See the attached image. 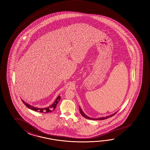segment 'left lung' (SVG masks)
I'll return each instance as SVG.
<instances>
[{
	"instance_id": "8db88e82",
	"label": "left lung",
	"mask_w": 150,
	"mask_h": 150,
	"mask_svg": "<svg viewBox=\"0 0 150 150\" xmlns=\"http://www.w3.org/2000/svg\"><path fill=\"white\" fill-rule=\"evenodd\" d=\"M79 110H80V114H81L82 116H83V117H85L86 118H87V119H89V120H106V119H107V118H110V117H112V116H113L114 115L116 114V113H117V112H115V113L114 114H112L110 115H109V116H106V117H100V118H91L90 117H88V116H87L85 114V113L83 112V111L82 110L81 108H80V107L79 106Z\"/></svg>"
}]
</instances>
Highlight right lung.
I'll return each mask as SVG.
<instances>
[{
    "label": "right lung",
    "instance_id": "obj_1",
    "mask_svg": "<svg viewBox=\"0 0 150 150\" xmlns=\"http://www.w3.org/2000/svg\"><path fill=\"white\" fill-rule=\"evenodd\" d=\"M60 98L61 97L60 96H59L57 97V99H55V100L54 101V102L53 103V104L50 106L47 107L46 108H38V107H35L33 106H31L30 105H29L28 104H27V103L25 102L22 99V101H23V103L28 108L32 109L33 110L36 111V112H45V113H47V112H51L54 110L55 108L57 107V105L58 104L59 101L60 100Z\"/></svg>",
    "mask_w": 150,
    "mask_h": 150
}]
</instances>
